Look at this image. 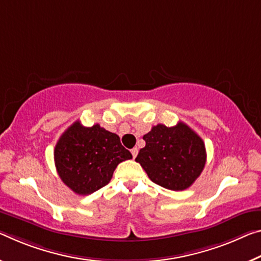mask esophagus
I'll list each match as a JSON object with an SVG mask.
<instances>
[{"instance_id":"34e87169","label":"esophagus","mask_w":261,"mask_h":261,"mask_svg":"<svg viewBox=\"0 0 261 261\" xmlns=\"http://www.w3.org/2000/svg\"><path fill=\"white\" fill-rule=\"evenodd\" d=\"M131 153H132V156H134V158H136V156H137V154H138V148L137 147H134L131 150Z\"/></svg>"}]
</instances>
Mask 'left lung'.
Listing matches in <instances>:
<instances>
[{
    "instance_id": "left-lung-1",
    "label": "left lung",
    "mask_w": 261,
    "mask_h": 261,
    "mask_svg": "<svg viewBox=\"0 0 261 261\" xmlns=\"http://www.w3.org/2000/svg\"><path fill=\"white\" fill-rule=\"evenodd\" d=\"M145 147L136 161L153 182L171 190L189 188L203 171L206 153L202 138L182 122L167 127L153 126L144 135Z\"/></svg>"
}]
</instances>
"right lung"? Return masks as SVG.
<instances>
[{
  "mask_svg": "<svg viewBox=\"0 0 261 261\" xmlns=\"http://www.w3.org/2000/svg\"><path fill=\"white\" fill-rule=\"evenodd\" d=\"M131 158L117 135L100 124L86 127L79 121L60 136L55 148L58 174L77 195H89L105 187L117 165Z\"/></svg>",
  "mask_w": 261,
  "mask_h": 261,
  "instance_id": "add662e5",
  "label": "right lung"
}]
</instances>
